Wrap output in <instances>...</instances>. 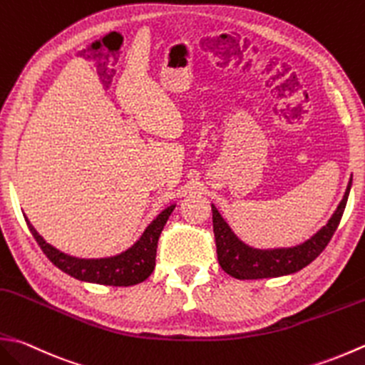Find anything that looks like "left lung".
Returning a JSON list of instances; mask_svg holds the SVG:
<instances>
[{
  "mask_svg": "<svg viewBox=\"0 0 365 365\" xmlns=\"http://www.w3.org/2000/svg\"><path fill=\"white\" fill-rule=\"evenodd\" d=\"M351 190L349 178L346 191L329 221L302 244L287 248H253L242 242L234 234L231 226L221 217L217 207L212 204L213 234L217 242V255L221 269L239 280H256V278H272L299 272L315 261L321 252L329 244L332 235L344 215L346 201Z\"/></svg>",
  "mask_w": 365,
  "mask_h": 365,
  "instance_id": "8db88e82",
  "label": "left lung"
}]
</instances>
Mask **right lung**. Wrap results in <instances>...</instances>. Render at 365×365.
<instances>
[{
	"instance_id": "add662e5",
	"label": "right lung",
	"mask_w": 365,
	"mask_h": 365,
	"mask_svg": "<svg viewBox=\"0 0 365 365\" xmlns=\"http://www.w3.org/2000/svg\"><path fill=\"white\" fill-rule=\"evenodd\" d=\"M174 209L175 204L164 209L145 227V231L142 232L139 240L128 250H125V252L115 256H109V258L96 259L76 258V256L60 252V250L47 244L44 237L39 235V232L34 230V226L28 221L26 215L25 221L42 252L64 274L74 277L81 282L109 284V287H133V284L147 280L150 274L153 272L160 234Z\"/></svg>"
}]
</instances>
